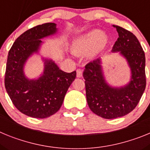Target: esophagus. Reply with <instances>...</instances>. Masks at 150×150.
Returning a JSON list of instances; mask_svg holds the SVG:
<instances>
[{"instance_id": "1", "label": "esophagus", "mask_w": 150, "mask_h": 150, "mask_svg": "<svg viewBox=\"0 0 150 150\" xmlns=\"http://www.w3.org/2000/svg\"><path fill=\"white\" fill-rule=\"evenodd\" d=\"M83 76V71L81 69H77L76 70V76L77 77H82Z\"/></svg>"}]
</instances>
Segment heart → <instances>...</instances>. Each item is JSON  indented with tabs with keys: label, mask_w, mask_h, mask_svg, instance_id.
Returning <instances> with one entry per match:
<instances>
[{
	"label": "heart",
	"mask_w": 150,
	"mask_h": 150,
	"mask_svg": "<svg viewBox=\"0 0 150 150\" xmlns=\"http://www.w3.org/2000/svg\"><path fill=\"white\" fill-rule=\"evenodd\" d=\"M108 40L105 34L99 30H92L79 36L73 43V51L76 54L93 53L104 49Z\"/></svg>",
	"instance_id": "b5f03b06"
}]
</instances>
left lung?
Wrapping results in <instances>:
<instances>
[{"label":"left lung","mask_w":150,"mask_h":150,"mask_svg":"<svg viewBox=\"0 0 150 150\" xmlns=\"http://www.w3.org/2000/svg\"><path fill=\"white\" fill-rule=\"evenodd\" d=\"M119 38L112 52H119L128 62L131 70L129 83L123 86L107 83L102 69L101 59L87 64L83 71L86 79L87 103L94 113L110 120L128 114L140 101L146 88L145 54L136 36L117 25Z\"/></svg>","instance_id":"obj_1"}]
</instances>
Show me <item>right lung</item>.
<instances>
[{"label":"right lung","mask_w":150,"mask_h":150,"mask_svg":"<svg viewBox=\"0 0 150 150\" xmlns=\"http://www.w3.org/2000/svg\"><path fill=\"white\" fill-rule=\"evenodd\" d=\"M56 24L45 23L21 34L9 51L4 84L13 104L21 112L30 117L44 119L58 112L76 72H64L55 62L43 58L44 70L38 79L25 75L24 67L33 54L38 53L41 39L54 35Z\"/></svg>","instance_id":"obj_1"}]
</instances>
